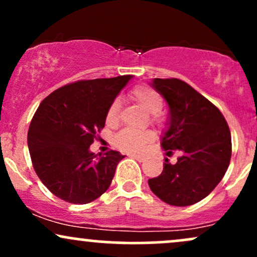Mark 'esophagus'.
I'll return each instance as SVG.
<instances>
[{
    "label": "esophagus",
    "instance_id": "esophagus-1",
    "mask_svg": "<svg viewBox=\"0 0 257 257\" xmlns=\"http://www.w3.org/2000/svg\"><path fill=\"white\" fill-rule=\"evenodd\" d=\"M131 157H132V158H134V159H137L138 162H144V161H145V157H144V156H139V155H131Z\"/></svg>",
    "mask_w": 257,
    "mask_h": 257
}]
</instances>
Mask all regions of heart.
<instances>
[{"mask_svg": "<svg viewBox=\"0 0 257 257\" xmlns=\"http://www.w3.org/2000/svg\"><path fill=\"white\" fill-rule=\"evenodd\" d=\"M129 98L135 101L139 106L151 113V120L155 123L161 122V112L163 108V96L149 85H137L129 91ZM120 105L118 100H114L106 112V124L116 125L118 123ZM153 139L152 132L144 131L137 132L132 129H123L114 137V145L126 152H138L143 149L146 143Z\"/></svg>", "mask_w": 257, "mask_h": 257, "instance_id": "heart-1", "label": "heart"}]
</instances>
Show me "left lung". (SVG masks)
Listing matches in <instances>:
<instances>
[{"instance_id": "8db88e82", "label": "left lung", "mask_w": 257, "mask_h": 257, "mask_svg": "<svg viewBox=\"0 0 257 257\" xmlns=\"http://www.w3.org/2000/svg\"><path fill=\"white\" fill-rule=\"evenodd\" d=\"M151 85L169 106L168 129L162 138L167 155L181 156L175 164L168 158L163 172L149 180L159 199L187 206L205 198L222 180L232 153L231 132L213 102L178 78H155Z\"/></svg>"}]
</instances>
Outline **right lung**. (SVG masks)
I'll list each match as a JSON object with an SVG mask.
<instances>
[{"label": "right lung", "instance_id": "1", "mask_svg": "<svg viewBox=\"0 0 257 257\" xmlns=\"http://www.w3.org/2000/svg\"><path fill=\"white\" fill-rule=\"evenodd\" d=\"M131 75L82 79L54 90L38 106L28 133L32 166L54 196L87 204L110 187L124 156H96L89 146L105 126L106 112Z\"/></svg>", "mask_w": 257, "mask_h": 257}]
</instances>
